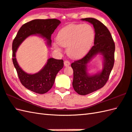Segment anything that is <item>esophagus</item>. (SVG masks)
I'll return each instance as SVG.
<instances>
[{
    "instance_id": "34e87169",
    "label": "esophagus",
    "mask_w": 132,
    "mask_h": 132,
    "mask_svg": "<svg viewBox=\"0 0 132 132\" xmlns=\"http://www.w3.org/2000/svg\"><path fill=\"white\" fill-rule=\"evenodd\" d=\"M70 64V62L68 61H65L64 62V66H69Z\"/></svg>"
}]
</instances>
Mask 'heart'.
<instances>
[{"mask_svg":"<svg viewBox=\"0 0 132 132\" xmlns=\"http://www.w3.org/2000/svg\"><path fill=\"white\" fill-rule=\"evenodd\" d=\"M94 29L88 24H70L61 29L57 35V41L60 45L67 47L70 57L78 58L88 52L93 43ZM55 48L60 50L58 44H54Z\"/></svg>","mask_w":132,"mask_h":132,"instance_id":"obj_1","label":"heart"}]
</instances>
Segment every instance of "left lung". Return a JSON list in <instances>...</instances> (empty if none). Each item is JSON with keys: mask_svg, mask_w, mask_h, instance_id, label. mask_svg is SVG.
<instances>
[{"mask_svg": "<svg viewBox=\"0 0 132 132\" xmlns=\"http://www.w3.org/2000/svg\"><path fill=\"white\" fill-rule=\"evenodd\" d=\"M81 20L93 25L95 33L94 45L85 57L71 64L74 72V90L78 94L86 95L102 88L107 82L114 65L115 45L110 32L100 21L94 18ZM97 54L103 56V69L96 74H89L88 64Z\"/></svg>", "mask_w": 132, "mask_h": 132, "instance_id": "8db88e82", "label": "left lung"}]
</instances>
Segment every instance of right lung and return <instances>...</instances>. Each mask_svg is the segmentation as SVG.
Instances as JSON below:
<instances>
[{
	"mask_svg": "<svg viewBox=\"0 0 132 132\" xmlns=\"http://www.w3.org/2000/svg\"><path fill=\"white\" fill-rule=\"evenodd\" d=\"M61 23L59 20L35 19L24 24L20 28L12 43V61L18 77L25 87L36 93L43 94L52 88L59 71L63 68V61L49 58L40 71L31 74L25 72L19 65L16 53L21 44L30 36H38L45 38L48 46H51V36Z\"/></svg>",
	"mask_w": 132,
	"mask_h": 132,
	"instance_id": "right-lung-1",
	"label": "right lung"
}]
</instances>
